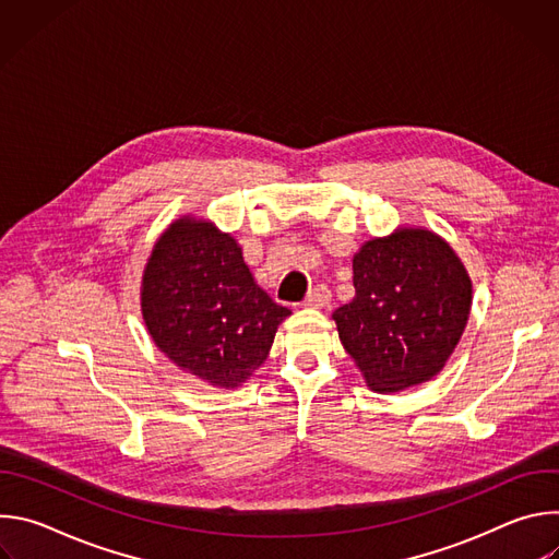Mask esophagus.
<instances>
[{"label": "esophagus", "mask_w": 559, "mask_h": 559, "mask_svg": "<svg viewBox=\"0 0 559 559\" xmlns=\"http://www.w3.org/2000/svg\"><path fill=\"white\" fill-rule=\"evenodd\" d=\"M332 302V292L328 285H316L307 298H305V305L307 307H313V309H321V307H328Z\"/></svg>", "instance_id": "34e87169"}]
</instances>
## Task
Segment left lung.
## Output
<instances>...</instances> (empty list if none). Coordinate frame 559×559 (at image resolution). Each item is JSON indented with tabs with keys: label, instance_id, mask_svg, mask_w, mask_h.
I'll return each mask as SVG.
<instances>
[{
	"label": "left lung",
	"instance_id": "1",
	"mask_svg": "<svg viewBox=\"0 0 559 559\" xmlns=\"http://www.w3.org/2000/svg\"><path fill=\"white\" fill-rule=\"evenodd\" d=\"M352 302L334 311L338 336L373 391L391 393L438 376L471 311V278L438 234L401 227L354 257Z\"/></svg>",
	"mask_w": 559,
	"mask_h": 559
}]
</instances>
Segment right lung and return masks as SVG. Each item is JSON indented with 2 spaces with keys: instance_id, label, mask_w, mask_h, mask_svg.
Wrapping results in <instances>:
<instances>
[{
  "instance_id": "add662e5",
  "label": "right lung",
  "mask_w": 559,
  "mask_h": 559,
  "mask_svg": "<svg viewBox=\"0 0 559 559\" xmlns=\"http://www.w3.org/2000/svg\"><path fill=\"white\" fill-rule=\"evenodd\" d=\"M141 313L154 345L177 367L234 389L265 362L292 311L254 283L229 234L183 216L154 243Z\"/></svg>"
}]
</instances>
